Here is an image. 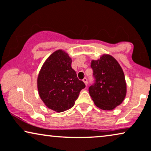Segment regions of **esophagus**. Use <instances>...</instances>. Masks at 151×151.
<instances>
[{
    "label": "esophagus",
    "mask_w": 151,
    "mask_h": 151,
    "mask_svg": "<svg viewBox=\"0 0 151 151\" xmlns=\"http://www.w3.org/2000/svg\"><path fill=\"white\" fill-rule=\"evenodd\" d=\"M83 81L84 82V83H85V84L86 86H87V84H88V79H87V78H84V79H83Z\"/></svg>",
    "instance_id": "1"
}]
</instances>
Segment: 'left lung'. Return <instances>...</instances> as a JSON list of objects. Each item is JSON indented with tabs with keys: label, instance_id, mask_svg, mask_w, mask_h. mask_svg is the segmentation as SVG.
Segmentation results:
<instances>
[{
	"label": "left lung",
	"instance_id": "1",
	"mask_svg": "<svg viewBox=\"0 0 151 151\" xmlns=\"http://www.w3.org/2000/svg\"><path fill=\"white\" fill-rule=\"evenodd\" d=\"M93 84L88 88L94 103L102 110H111L120 105L126 94L125 76L116 60L109 55L92 60Z\"/></svg>",
	"mask_w": 151,
	"mask_h": 151
}]
</instances>
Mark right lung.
<instances>
[{
  "mask_svg": "<svg viewBox=\"0 0 151 151\" xmlns=\"http://www.w3.org/2000/svg\"><path fill=\"white\" fill-rule=\"evenodd\" d=\"M72 59L63 50L52 54L42 66L37 79L40 97L46 106L61 112L73 107L86 85L72 68Z\"/></svg>",
  "mask_w": 151,
  "mask_h": 151,
  "instance_id": "add662e5",
  "label": "right lung"
}]
</instances>
